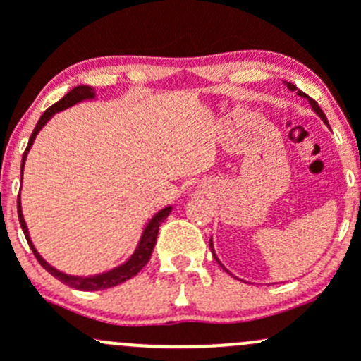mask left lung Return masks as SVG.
<instances>
[{"label": "left lung", "instance_id": "obj_1", "mask_svg": "<svg viewBox=\"0 0 361 361\" xmlns=\"http://www.w3.org/2000/svg\"><path fill=\"white\" fill-rule=\"evenodd\" d=\"M286 87H288V89H290V90H297V94H298V96H300V97H305V99H307V101H309V103H311L312 110H314L316 113H318V115H319V116H322V118H323V122H325V123H326V126H329V120H326L325 113H323V111H322V108H319V104H318V103H316V101H314V99H312V97H309V96H307V94H305V92H302V90H298V89H297V87H295V85H293V83H286ZM209 246H211V251H213V243H211V241H209ZM213 255H214V251H213ZM214 258H216V255H214ZM216 260H218V258H216Z\"/></svg>", "mask_w": 361, "mask_h": 361}]
</instances>
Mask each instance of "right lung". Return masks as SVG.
Segmentation results:
<instances>
[{"instance_id": "right-lung-1", "label": "right lung", "mask_w": 361, "mask_h": 361, "mask_svg": "<svg viewBox=\"0 0 361 361\" xmlns=\"http://www.w3.org/2000/svg\"><path fill=\"white\" fill-rule=\"evenodd\" d=\"M89 97H94V90L90 89L89 85H78V87H75V89H73V90H69V92L63 97V99L57 101V103L52 104V106H50V108H47L45 113H43V115L39 116V120H38V123H36L35 130H32L31 137H29L27 148H25V152H24V155H23V167H24V160H25V157H27V152H29V148H31L32 141H35L36 134H38V130L42 129V127L45 126L47 122H49L50 116H52L54 113H57V111H61V110H66L68 106H71V104L78 103V101L89 99ZM17 213H19L20 227H23L25 239H27V245L31 246L32 253H35L36 260L39 262V265H42V267L45 269L47 272H50V274H52L54 278H57V279H59V281H63L64 285L71 286V288L83 290V292H96V290L111 288V286H116V285H120V283L127 281V279L134 278V276H136L137 272H140L141 269H143L145 265L148 264V260H150L152 251H154L155 241H157L159 227H160V224H162V221L166 220L167 214L171 213V206L166 207V209L159 211V213L155 214L154 218H152V221L147 225V228H145L143 235H141L140 246H137V250L134 251V255L129 258V260L126 262V264L120 265V267H116V269H113V271H110V272H104V274L92 276V278H75V276L63 274V272H59V271H56V269H54V267H50V265L47 264V262L43 260V258L39 257L38 253H36L35 246L31 245V239H29L27 227H25L23 211H20V199H17Z\"/></svg>"}]
</instances>
